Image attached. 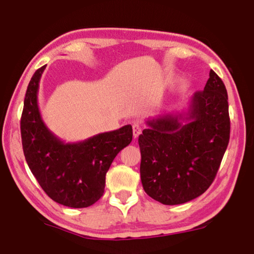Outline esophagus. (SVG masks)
Wrapping results in <instances>:
<instances>
[{
	"label": "esophagus",
	"instance_id": "esophagus-1",
	"mask_svg": "<svg viewBox=\"0 0 254 254\" xmlns=\"http://www.w3.org/2000/svg\"><path fill=\"white\" fill-rule=\"evenodd\" d=\"M132 131H133V137L134 138H138L139 134L141 133L142 131V127L139 123H134L133 127H132Z\"/></svg>",
	"mask_w": 254,
	"mask_h": 254
}]
</instances>
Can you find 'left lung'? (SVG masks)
<instances>
[{
  "mask_svg": "<svg viewBox=\"0 0 254 254\" xmlns=\"http://www.w3.org/2000/svg\"><path fill=\"white\" fill-rule=\"evenodd\" d=\"M146 124L138 139L146 193L163 205L201 195L216 176L230 137L228 94L221 78L210 70L187 113L163 114Z\"/></svg>",
  "mask_w": 254,
  "mask_h": 254,
  "instance_id": "8db88e82",
  "label": "left lung"
}]
</instances>
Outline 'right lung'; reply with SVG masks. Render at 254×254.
<instances>
[{"mask_svg": "<svg viewBox=\"0 0 254 254\" xmlns=\"http://www.w3.org/2000/svg\"><path fill=\"white\" fill-rule=\"evenodd\" d=\"M45 69L46 65L35 71L25 94L20 120L24 155L49 198L63 206L84 208L102 197L107 171L131 142L132 127L64 142L47 127L39 110V83Z\"/></svg>", "mask_w": 254, "mask_h": 254, "instance_id": "add662e5", "label": "right lung"}]
</instances>
